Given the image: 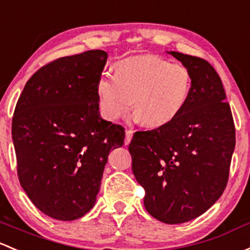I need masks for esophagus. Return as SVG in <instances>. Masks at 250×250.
<instances>
[{
  "label": "esophagus",
  "instance_id": "obj_1",
  "mask_svg": "<svg viewBox=\"0 0 250 250\" xmlns=\"http://www.w3.org/2000/svg\"><path fill=\"white\" fill-rule=\"evenodd\" d=\"M133 130L132 129H127L125 130V145H128V144L130 143V140H132L133 138Z\"/></svg>",
  "mask_w": 250,
  "mask_h": 250
}]
</instances>
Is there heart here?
Returning a JSON list of instances; mask_svg holds the SVG:
<instances>
[{
    "label": "heart",
    "instance_id": "1",
    "mask_svg": "<svg viewBox=\"0 0 250 250\" xmlns=\"http://www.w3.org/2000/svg\"><path fill=\"white\" fill-rule=\"evenodd\" d=\"M190 92L188 68L156 55L121 60L115 64V75L103 74L96 83L102 116L115 121L125 116L134 105L135 118L147 128L173 122L182 114Z\"/></svg>",
    "mask_w": 250,
    "mask_h": 250
}]
</instances>
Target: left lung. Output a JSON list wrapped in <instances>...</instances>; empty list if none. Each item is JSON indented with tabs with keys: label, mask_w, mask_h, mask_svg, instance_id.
Listing matches in <instances>:
<instances>
[{
	"label": "left lung",
	"mask_w": 250,
	"mask_h": 250,
	"mask_svg": "<svg viewBox=\"0 0 250 250\" xmlns=\"http://www.w3.org/2000/svg\"><path fill=\"white\" fill-rule=\"evenodd\" d=\"M167 54L190 72L188 103L170 125L136 132L128 149L134 176L146 191L147 212L167 224H181L205 213L227 187L235 125L214 68L199 57Z\"/></svg>",
	"instance_id": "left-lung-1"
}]
</instances>
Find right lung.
Masks as SVG:
<instances>
[{
    "instance_id": "1",
    "label": "right lung",
    "mask_w": 250,
    "mask_h": 250,
    "mask_svg": "<svg viewBox=\"0 0 250 250\" xmlns=\"http://www.w3.org/2000/svg\"><path fill=\"white\" fill-rule=\"evenodd\" d=\"M106 59L103 50H90L48 63L26 83L15 106L20 185L54 219L75 220L90 211L110 149L125 143V129L99 112L96 83Z\"/></svg>"
}]
</instances>
